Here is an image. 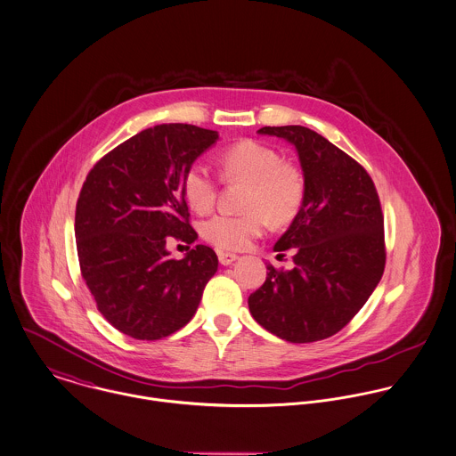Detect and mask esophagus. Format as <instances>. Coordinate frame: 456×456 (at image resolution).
<instances>
[{"mask_svg": "<svg viewBox=\"0 0 456 456\" xmlns=\"http://www.w3.org/2000/svg\"><path fill=\"white\" fill-rule=\"evenodd\" d=\"M218 260L222 265H231L232 262L238 260V255L236 253L224 252V250H218Z\"/></svg>", "mask_w": 456, "mask_h": 456, "instance_id": "obj_1", "label": "esophagus"}]
</instances>
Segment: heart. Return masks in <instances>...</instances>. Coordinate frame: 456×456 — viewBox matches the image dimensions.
I'll return each instance as SVG.
<instances>
[{
    "mask_svg": "<svg viewBox=\"0 0 456 456\" xmlns=\"http://www.w3.org/2000/svg\"><path fill=\"white\" fill-rule=\"evenodd\" d=\"M218 171L225 182L247 183L243 208L238 215L216 213L201 224L204 240L224 250H241L258 238L267 218L274 225L289 224L301 211L305 196L303 171L273 147L243 140L227 147L216 159ZM183 198L189 206L206 213L213 208L218 180L203 162L187 167L182 180Z\"/></svg>",
    "mask_w": 456,
    "mask_h": 456,
    "instance_id": "obj_1",
    "label": "heart"
}]
</instances>
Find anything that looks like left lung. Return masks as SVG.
Wrapping results in <instances>:
<instances>
[{"mask_svg":"<svg viewBox=\"0 0 456 456\" xmlns=\"http://www.w3.org/2000/svg\"><path fill=\"white\" fill-rule=\"evenodd\" d=\"M297 151L305 196L274 252L292 250L294 267L267 264L248 297L256 323L289 343L338 334L367 303L385 271L381 204L369 173L322 134L303 126L262 127Z\"/></svg>","mask_w":456,"mask_h":456,"instance_id":"8db88e82","label":"left lung"}]
</instances>
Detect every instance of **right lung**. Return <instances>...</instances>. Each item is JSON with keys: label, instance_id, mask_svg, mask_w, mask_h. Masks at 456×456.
<instances>
[{"label": "right lung", "instance_id": "1", "mask_svg": "<svg viewBox=\"0 0 456 456\" xmlns=\"http://www.w3.org/2000/svg\"><path fill=\"white\" fill-rule=\"evenodd\" d=\"M216 131L160 124L106 153L89 171L75 213L80 271L102 316L122 334L155 341L191 322L218 269L196 245L175 260L171 238L192 245L182 180Z\"/></svg>", "mask_w": 456, "mask_h": 456}]
</instances>
